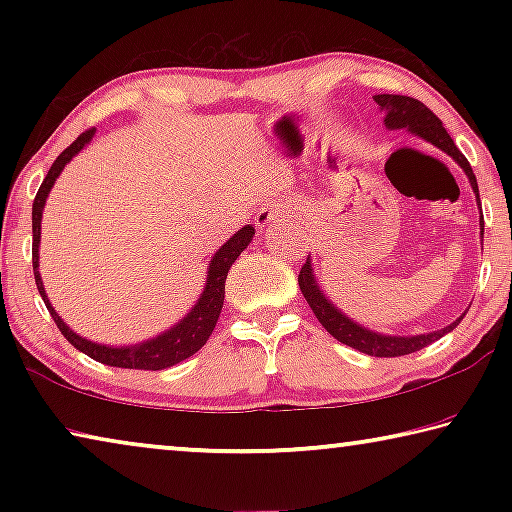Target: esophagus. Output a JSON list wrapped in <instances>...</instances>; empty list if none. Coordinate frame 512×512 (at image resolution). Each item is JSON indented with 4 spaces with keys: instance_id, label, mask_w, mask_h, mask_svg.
I'll use <instances>...</instances> for the list:
<instances>
[{
    "instance_id": "obj_1",
    "label": "esophagus",
    "mask_w": 512,
    "mask_h": 512,
    "mask_svg": "<svg viewBox=\"0 0 512 512\" xmlns=\"http://www.w3.org/2000/svg\"><path fill=\"white\" fill-rule=\"evenodd\" d=\"M291 207L287 205V203H271V205H264L262 210L257 212V216H255V221H257V225L259 228H264V225H275V223H282V221H287V219H291Z\"/></svg>"
}]
</instances>
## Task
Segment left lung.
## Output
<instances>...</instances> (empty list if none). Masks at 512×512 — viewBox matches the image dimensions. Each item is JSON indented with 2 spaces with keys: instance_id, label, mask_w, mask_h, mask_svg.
Here are the masks:
<instances>
[{
  "instance_id": "obj_1",
  "label": "left lung",
  "mask_w": 512,
  "mask_h": 512,
  "mask_svg": "<svg viewBox=\"0 0 512 512\" xmlns=\"http://www.w3.org/2000/svg\"><path fill=\"white\" fill-rule=\"evenodd\" d=\"M377 106L386 112V126L388 128H409L411 133L420 135L422 140L431 142L433 146H438L440 151H445L447 155L461 164V169L467 173L470 178V185L476 194V203L479 201V185H476V176L467 162L465 155L456 149V144L449 133L445 131L443 121H440L433 112L424 106L422 101L413 99V97H402V94H377L375 97ZM481 237H483V214H481ZM298 284L305 300L309 302L311 311H314L318 323L323 325L329 334L334 336L336 341H341L350 348L359 350L363 354H370V357H402V354H411L418 352L422 348H427L433 341L443 339L447 332L461 323L463 316L456 320V323L447 325L438 332H429V334H418V336H386V334H377L372 329H366L354 323L343 311L336 309L332 302H329L323 291H320L316 277H314V268H311V259L307 257V262L302 264L300 275H298Z\"/></svg>"
}]
</instances>
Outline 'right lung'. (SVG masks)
<instances>
[{
	"label": "right lung",
	"mask_w": 512,
	"mask_h": 512,
	"mask_svg": "<svg viewBox=\"0 0 512 512\" xmlns=\"http://www.w3.org/2000/svg\"><path fill=\"white\" fill-rule=\"evenodd\" d=\"M94 128L90 131L81 133L76 140L67 146V149L58 155L51 164V169L47 173V178L42 180V185L36 194V201H33V275H36V284L42 300L49 309L51 318L58 325L60 334L74 345L76 350H81L83 354H88L94 361L106 363V366H115V368H133V370H162L169 366H176V363L185 361L203 348L210 339L212 329L219 320L221 307H223V298H225V277H228L230 266L235 264V259L244 253V248L253 241L255 228L253 225H244L237 235H232L225 244L216 250V255L212 257V264L207 268V282L205 289L201 293V298L194 305V309L180 320L178 325H173L167 332L155 336L151 341L131 345V348H110V345H101V343H92L88 339H83L76 332H72L63 318L56 314V309L51 307V302L45 296V287H42L40 280V271H38V246H40V221H42V210H45L47 196L54 187L56 178L60 176V171L65 169V164L79 153L85 144L92 140Z\"/></svg>",
	"instance_id": "add662e5"
}]
</instances>
